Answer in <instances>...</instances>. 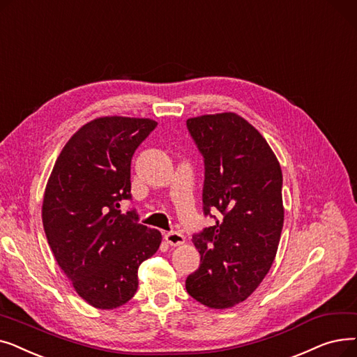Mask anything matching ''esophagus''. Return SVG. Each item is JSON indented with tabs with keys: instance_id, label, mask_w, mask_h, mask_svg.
I'll return each mask as SVG.
<instances>
[{
	"instance_id": "esophagus-1",
	"label": "esophagus",
	"mask_w": 357,
	"mask_h": 357,
	"mask_svg": "<svg viewBox=\"0 0 357 357\" xmlns=\"http://www.w3.org/2000/svg\"><path fill=\"white\" fill-rule=\"evenodd\" d=\"M164 238L169 245H183L185 243L184 235L180 232H167Z\"/></svg>"
}]
</instances>
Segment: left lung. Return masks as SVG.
<instances>
[{
    "label": "left lung",
    "mask_w": 357,
    "mask_h": 357,
    "mask_svg": "<svg viewBox=\"0 0 357 357\" xmlns=\"http://www.w3.org/2000/svg\"><path fill=\"white\" fill-rule=\"evenodd\" d=\"M205 158L203 211L222 213L193 236L199 268L185 289L202 305L227 310L245 301L275 261L283 228L282 169L263 135L240 114L188 119Z\"/></svg>",
    "instance_id": "left-lung-1"
}]
</instances>
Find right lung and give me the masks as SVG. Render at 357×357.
<instances>
[{"mask_svg": "<svg viewBox=\"0 0 357 357\" xmlns=\"http://www.w3.org/2000/svg\"><path fill=\"white\" fill-rule=\"evenodd\" d=\"M157 122L103 116L81 126L62 148L49 176L42 220L58 266L75 292L98 310H114L138 289V268L162 241L138 222L130 199V161Z\"/></svg>", "mask_w": 357, "mask_h": 357, "instance_id": "right-lung-1", "label": "right lung"}]
</instances>
